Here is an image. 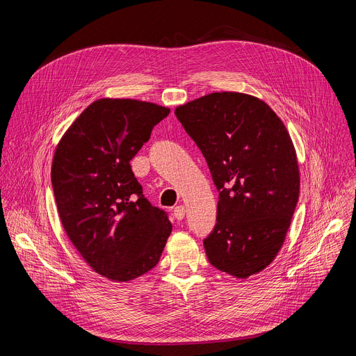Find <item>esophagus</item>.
Segmentation results:
<instances>
[{
	"label": "esophagus",
	"instance_id": "34e87169",
	"mask_svg": "<svg viewBox=\"0 0 356 356\" xmlns=\"http://www.w3.org/2000/svg\"><path fill=\"white\" fill-rule=\"evenodd\" d=\"M184 213H186V210H184L183 206H177V207H175V210H173V216H175V218H176L177 221H181V220L184 218Z\"/></svg>",
	"mask_w": 356,
	"mask_h": 356
}]
</instances>
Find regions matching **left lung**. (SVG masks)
<instances>
[{"instance_id":"8db88e82","label":"left lung","mask_w":356,"mask_h":356,"mask_svg":"<svg viewBox=\"0 0 356 356\" xmlns=\"http://www.w3.org/2000/svg\"><path fill=\"white\" fill-rule=\"evenodd\" d=\"M175 114L220 193L217 224L204 239L210 264L236 279L262 272L283 246L298 201L289 131L264 99L235 91L195 98Z\"/></svg>"}]
</instances>
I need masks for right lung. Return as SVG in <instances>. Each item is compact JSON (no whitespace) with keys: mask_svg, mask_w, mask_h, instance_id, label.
<instances>
[{"mask_svg":"<svg viewBox=\"0 0 356 356\" xmlns=\"http://www.w3.org/2000/svg\"><path fill=\"white\" fill-rule=\"evenodd\" d=\"M170 110L132 98H99L59 140L52 186L65 232L86 264L113 282L154 269L172 232L142 194L131 159Z\"/></svg>","mask_w":356,"mask_h":356,"instance_id":"1","label":"right lung"}]
</instances>
